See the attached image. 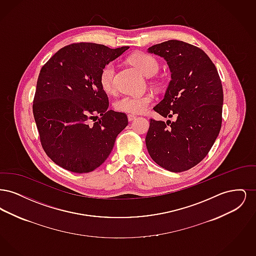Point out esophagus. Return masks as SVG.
Here are the masks:
<instances>
[{
    "label": "esophagus",
    "instance_id": "34e87169",
    "mask_svg": "<svg viewBox=\"0 0 256 256\" xmlns=\"http://www.w3.org/2000/svg\"><path fill=\"white\" fill-rule=\"evenodd\" d=\"M136 116L135 115H132V114H128V121L130 122H132V121H134V120H136Z\"/></svg>",
    "mask_w": 256,
    "mask_h": 256
}]
</instances>
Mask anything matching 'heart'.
<instances>
[{"mask_svg":"<svg viewBox=\"0 0 256 256\" xmlns=\"http://www.w3.org/2000/svg\"><path fill=\"white\" fill-rule=\"evenodd\" d=\"M130 63L146 76H152L158 72V61L152 56L138 52L130 58ZM115 64L110 62L106 64L100 73V84L106 94L115 92ZM154 98L150 94L146 95H126L118 98L114 102V108L117 111L124 113L140 114L144 113L152 102Z\"/></svg>","mask_w":256,"mask_h":256,"instance_id":"1","label":"heart"}]
</instances>
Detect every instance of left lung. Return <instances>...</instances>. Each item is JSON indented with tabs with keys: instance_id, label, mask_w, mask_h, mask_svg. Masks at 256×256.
I'll list each match as a JSON object with an SVG mask.
<instances>
[{
	"instance_id": "8db88e82",
	"label": "left lung",
	"mask_w": 256,
	"mask_h": 256,
	"mask_svg": "<svg viewBox=\"0 0 256 256\" xmlns=\"http://www.w3.org/2000/svg\"><path fill=\"white\" fill-rule=\"evenodd\" d=\"M148 52L163 58L170 69L163 100L154 110L170 122L150 119L146 146L166 170H189L206 156L219 135L222 86L214 63L202 50L178 40L154 45Z\"/></svg>"
}]
</instances>
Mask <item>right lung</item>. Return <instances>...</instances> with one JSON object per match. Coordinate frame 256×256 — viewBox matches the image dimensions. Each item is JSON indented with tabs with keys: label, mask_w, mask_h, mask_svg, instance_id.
<instances>
[{
	"label": "right lung",
	"mask_w": 256,
	"mask_h": 256,
	"mask_svg": "<svg viewBox=\"0 0 256 256\" xmlns=\"http://www.w3.org/2000/svg\"><path fill=\"white\" fill-rule=\"evenodd\" d=\"M128 48L71 44L42 67L32 110L42 146L58 166L78 174L97 169L128 126L124 113L108 110L100 73Z\"/></svg>",
	"instance_id": "obj_1"
}]
</instances>
